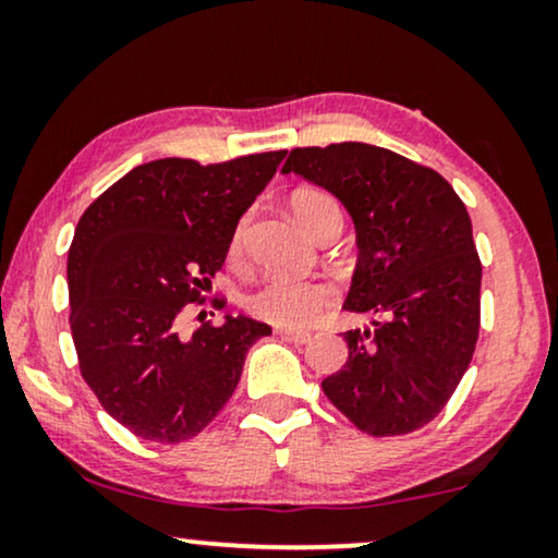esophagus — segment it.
Returning <instances> with one entry per match:
<instances>
[{
	"instance_id": "esophagus-1",
	"label": "esophagus",
	"mask_w": 558,
	"mask_h": 558,
	"mask_svg": "<svg viewBox=\"0 0 558 558\" xmlns=\"http://www.w3.org/2000/svg\"><path fill=\"white\" fill-rule=\"evenodd\" d=\"M279 338H284L289 342H296V345H304V342L312 340L310 332H300V330H284V327H277Z\"/></svg>"
}]
</instances>
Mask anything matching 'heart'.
Returning <instances> with one entry per match:
<instances>
[{"instance_id":"b5f03b06","label":"heart","mask_w":558,"mask_h":558,"mask_svg":"<svg viewBox=\"0 0 558 558\" xmlns=\"http://www.w3.org/2000/svg\"><path fill=\"white\" fill-rule=\"evenodd\" d=\"M292 213L315 239H319V233L327 226L342 223L340 203L325 190H300V193H294ZM248 223V216H243L231 233L228 256H231L233 264H241L243 254H246ZM335 296H338V292L325 279H269L246 296V310L254 317L264 319V323L284 327V330H300V327L315 323L325 310H330Z\"/></svg>"}]
</instances>
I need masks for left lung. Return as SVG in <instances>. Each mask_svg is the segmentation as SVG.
I'll use <instances>...</instances> for the list:
<instances>
[{"instance_id":"obj_1","label":"left lung","mask_w":558,"mask_h":558,"mask_svg":"<svg viewBox=\"0 0 558 558\" xmlns=\"http://www.w3.org/2000/svg\"><path fill=\"white\" fill-rule=\"evenodd\" d=\"M281 172L330 190L355 223L348 363L323 391L357 429L399 437L447 407L480 332V264L468 208L432 167L363 142L296 147Z\"/></svg>"}]
</instances>
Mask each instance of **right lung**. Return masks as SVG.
I'll list each match as a JSON object with an SVG mask.
<instances>
[{"mask_svg": "<svg viewBox=\"0 0 558 558\" xmlns=\"http://www.w3.org/2000/svg\"><path fill=\"white\" fill-rule=\"evenodd\" d=\"M284 155L155 159L113 182L75 226L68 296L78 368L134 437L178 445L201 434L233 396L248 348L271 335L269 325L226 315L182 340L178 317L205 302L235 223Z\"/></svg>", "mask_w": 558, "mask_h": 558, "instance_id": "add662e5", "label": "right lung"}]
</instances>
